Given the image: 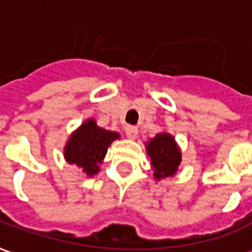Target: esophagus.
Here are the masks:
<instances>
[{
    "label": "esophagus",
    "instance_id": "esophagus-1",
    "mask_svg": "<svg viewBox=\"0 0 252 252\" xmlns=\"http://www.w3.org/2000/svg\"><path fill=\"white\" fill-rule=\"evenodd\" d=\"M137 133H139L137 126H126V135L129 137V139H136Z\"/></svg>",
    "mask_w": 252,
    "mask_h": 252
}]
</instances>
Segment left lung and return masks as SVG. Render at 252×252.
<instances>
[{
  "mask_svg": "<svg viewBox=\"0 0 252 252\" xmlns=\"http://www.w3.org/2000/svg\"><path fill=\"white\" fill-rule=\"evenodd\" d=\"M144 144L151 160L154 178L160 181L174 177L182 162V153L175 142V137L169 132H160Z\"/></svg>",
  "mask_w": 252,
  "mask_h": 252,
  "instance_id": "8db88e82",
  "label": "left lung"
}]
</instances>
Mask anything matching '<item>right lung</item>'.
<instances>
[{
    "mask_svg": "<svg viewBox=\"0 0 252 252\" xmlns=\"http://www.w3.org/2000/svg\"><path fill=\"white\" fill-rule=\"evenodd\" d=\"M117 139H120L119 132L101 128L90 117L70 135L63 148V157L68 163L82 170L86 177H94L98 174L99 164L102 163L109 146Z\"/></svg>",
    "mask_w": 252,
    "mask_h": 252,
    "instance_id": "right-lung-1",
    "label": "right lung"
}]
</instances>
